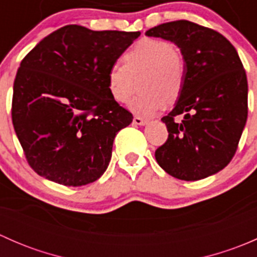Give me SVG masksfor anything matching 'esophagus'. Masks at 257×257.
I'll return each instance as SVG.
<instances>
[{"mask_svg": "<svg viewBox=\"0 0 257 257\" xmlns=\"http://www.w3.org/2000/svg\"><path fill=\"white\" fill-rule=\"evenodd\" d=\"M147 121H148L147 119L142 118V116L139 115H136L133 119V123L137 124V125H144V124H147Z\"/></svg>", "mask_w": 257, "mask_h": 257, "instance_id": "1", "label": "esophagus"}]
</instances>
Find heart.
Wrapping results in <instances>:
<instances>
[{
  "instance_id": "obj_1",
  "label": "heart",
  "mask_w": 257,
  "mask_h": 257,
  "mask_svg": "<svg viewBox=\"0 0 257 257\" xmlns=\"http://www.w3.org/2000/svg\"><path fill=\"white\" fill-rule=\"evenodd\" d=\"M186 67L184 57L172 42L162 38L138 41L123 56V64L114 63L108 71V89L116 102L126 103L137 90L131 108L152 114L174 104L184 89Z\"/></svg>"
}]
</instances>
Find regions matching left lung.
<instances>
[{
  "instance_id": "8db88e82",
  "label": "left lung",
  "mask_w": 257,
  "mask_h": 257,
  "mask_svg": "<svg viewBox=\"0 0 257 257\" xmlns=\"http://www.w3.org/2000/svg\"><path fill=\"white\" fill-rule=\"evenodd\" d=\"M145 35L174 42L186 67L183 93L162 118L169 136L155 159L180 180L208 178L231 162L247 119V78L239 54L219 32L190 21L163 23Z\"/></svg>"
}]
</instances>
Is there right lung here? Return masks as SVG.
I'll return each mask as SVG.
<instances>
[{"label": "right lung", "instance_id": "obj_1", "mask_svg": "<svg viewBox=\"0 0 257 257\" xmlns=\"http://www.w3.org/2000/svg\"><path fill=\"white\" fill-rule=\"evenodd\" d=\"M141 32L68 25L22 59L14 83L12 123L30 167L66 186L99 179L113 142L133 114L108 89V71Z\"/></svg>", "mask_w": 257, "mask_h": 257}]
</instances>
